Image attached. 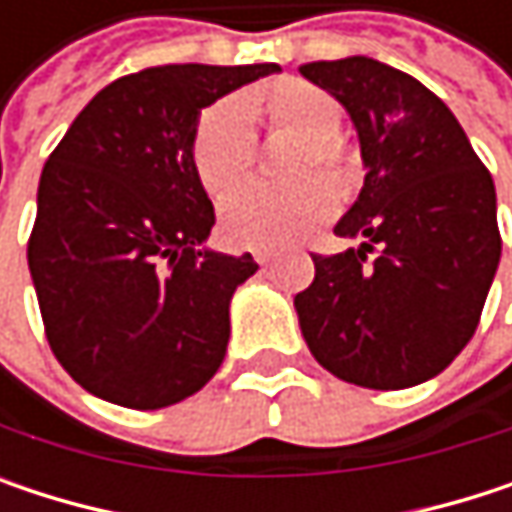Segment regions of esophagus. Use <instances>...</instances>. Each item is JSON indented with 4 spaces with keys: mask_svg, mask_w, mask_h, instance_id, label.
Returning <instances> with one entry per match:
<instances>
[{
    "mask_svg": "<svg viewBox=\"0 0 512 512\" xmlns=\"http://www.w3.org/2000/svg\"><path fill=\"white\" fill-rule=\"evenodd\" d=\"M255 260L260 263V266H266V263H272V260H275V255H272V252H263V249H257Z\"/></svg>",
    "mask_w": 512,
    "mask_h": 512,
    "instance_id": "34e87169",
    "label": "esophagus"
}]
</instances>
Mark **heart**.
Instances as JSON below:
<instances>
[{
	"label": "heart",
	"mask_w": 512,
	"mask_h": 512,
	"mask_svg": "<svg viewBox=\"0 0 512 512\" xmlns=\"http://www.w3.org/2000/svg\"><path fill=\"white\" fill-rule=\"evenodd\" d=\"M246 118L266 133L290 136L281 189L246 186L222 204V237L237 249H281L314 234L361 183V159L338 130L341 103L302 76H275L234 100L201 109L189 156L207 195L222 198L237 189L255 162V133Z\"/></svg>",
	"instance_id": "heart-1"
}]
</instances>
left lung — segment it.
<instances>
[{
  "instance_id": "left-lung-1",
  "label": "left lung",
  "mask_w": 512,
  "mask_h": 512,
  "mask_svg": "<svg viewBox=\"0 0 512 512\" xmlns=\"http://www.w3.org/2000/svg\"><path fill=\"white\" fill-rule=\"evenodd\" d=\"M299 73L350 112L367 168L335 225L361 246L311 255L314 281L293 299L305 344L361 388L427 382L471 341L498 269L492 174L454 112L415 76L364 55Z\"/></svg>"
}]
</instances>
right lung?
Segmentation results:
<instances>
[{"mask_svg": "<svg viewBox=\"0 0 512 512\" xmlns=\"http://www.w3.org/2000/svg\"><path fill=\"white\" fill-rule=\"evenodd\" d=\"M278 64H162L109 82L52 151L29 237L44 332L94 397L162 409L201 391L252 255L198 249L216 225L189 142L204 106Z\"/></svg>", "mask_w": 512, "mask_h": 512, "instance_id": "right-lung-1", "label": "right lung"}]
</instances>
